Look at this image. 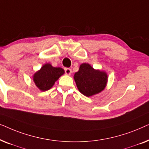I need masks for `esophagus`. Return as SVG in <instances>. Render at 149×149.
Returning <instances> with one entry per match:
<instances>
[{
  "label": "esophagus",
  "mask_w": 149,
  "mask_h": 149,
  "mask_svg": "<svg viewBox=\"0 0 149 149\" xmlns=\"http://www.w3.org/2000/svg\"><path fill=\"white\" fill-rule=\"evenodd\" d=\"M64 71H65V73L68 75H70V74H71V73H72V70H71L70 68H65Z\"/></svg>",
  "instance_id": "34e87169"
}]
</instances>
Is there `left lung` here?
Masks as SVG:
<instances>
[{
	"label": "left lung",
	"instance_id": "1",
	"mask_svg": "<svg viewBox=\"0 0 149 149\" xmlns=\"http://www.w3.org/2000/svg\"><path fill=\"white\" fill-rule=\"evenodd\" d=\"M107 74L104 72L94 70L89 64H82L74 74L77 86L85 96H91L102 91L107 83Z\"/></svg>",
	"mask_w": 149,
	"mask_h": 149
}]
</instances>
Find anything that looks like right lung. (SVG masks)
Masks as SVG:
<instances>
[{
  "label": "right lung",
  "instance_id": "obj_1",
  "mask_svg": "<svg viewBox=\"0 0 149 149\" xmlns=\"http://www.w3.org/2000/svg\"><path fill=\"white\" fill-rule=\"evenodd\" d=\"M64 73L62 68H55L50 64H46L34 74L33 80L36 86L45 91L52 88L55 82Z\"/></svg>",
  "mask_w": 149,
  "mask_h": 149
}]
</instances>
